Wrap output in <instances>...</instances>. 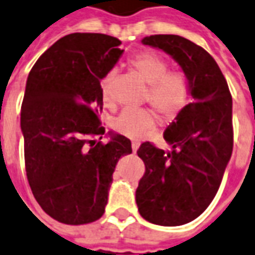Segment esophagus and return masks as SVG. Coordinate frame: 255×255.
Segmentation results:
<instances>
[{"mask_svg":"<svg viewBox=\"0 0 255 255\" xmlns=\"http://www.w3.org/2000/svg\"><path fill=\"white\" fill-rule=\"evenodd\" d=\"M139 148V142L138 141H133V142H131V149H133V152H137V149Z\"/></svg>","mask_w":255,"mask_h":255,"instance_id":"obj_1","label":"esophagus"}]
</instances>
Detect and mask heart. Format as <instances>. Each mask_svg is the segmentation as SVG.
<instances>
[{
    "label": "heart",
    "instance_id": "1",
    "mask_svg": "<svg viewBox=\"0 0 255 255\" xmlns=\"http://www.w3.org/2000/svg\"><path fill=\"white\" fill-rule=\"evenodd\" d=\"M128 67L148 84L146 101L164 121H172L184 112L192 99V80L184 70H169L166 60L153 52H139L128 59ZM113 72L101 79V99L113 106ZM157 125L150 109H126L113 122V129L128 138L139 139Z\"/></svg>",
    "mask_w": 255,
    "mask_h": 255
}]
</instances>
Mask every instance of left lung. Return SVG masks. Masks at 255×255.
I'll list each match as a JSON object with an SVG mask.
<instances>
[{"label": "left lung", "instance_id": "1", "mask_svg": "<svg viewBox=\"0 0 255 255\" xmlns=\"http://www.w3.org/2000/svg\"><path fill=\"white\" fill-rule=\"evenodd\" d=\"M142 44L171 55L192 80V102L168 126L165 152L152 142L137 150L145 173L135 191L143 219L181 226L196 219L214 200L233 145V98L214 57L188 39L153 34Z\"/></svg>", "mask_w": 255, "mask_h": 255}]
</instances>
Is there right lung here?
Instances as JSON below:
<instances>
[{"label": "right lung", "instance_id": "right-lung-1", "mask_svg": "<svg viewBox=\"0 0 255 255\" xmlns=\"http://www.w3.org/2000/svg\"><path fill=\"white\" fill-rule=\"evenodd\" d=\"M117 37L67 34L32 67L21 105L28 183L40 207L64 225L98 221L113 172L131 153L125 135L103 143L101 79L124 52Z\"/></svg>", "mask_w": 255, "mask_h": 255}]
</instances>
